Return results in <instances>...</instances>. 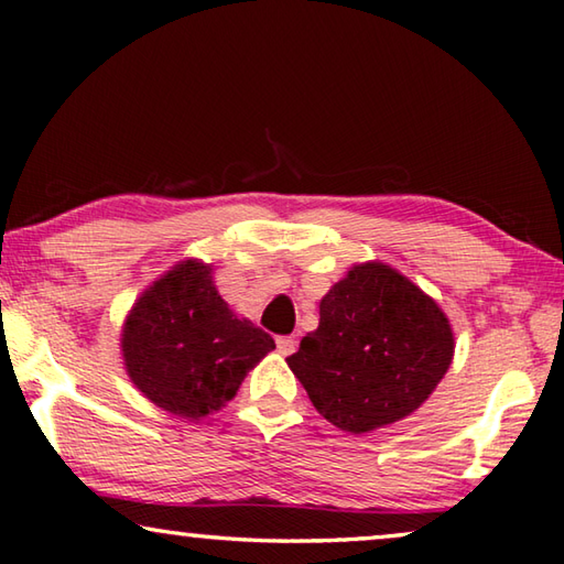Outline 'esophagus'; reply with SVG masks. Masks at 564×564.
<instances>
[{"label":"esophagus","instance_id":"obj_1","mask_svg":"<svg viewBox=\"0 0 564 564\" xmlns=\"http://www.w3.org/2000/svg\"><path fill=\"white\" fill-rule=\"evenodd\" d=\"M275 345H279V352L283 357H289V355L295 352V337H279V340H275Z\"/></svg>","mask_w":564,"mask_h":564}]
</instances>
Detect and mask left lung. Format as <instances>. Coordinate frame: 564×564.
<instances>
[{
    "mask_svg": "<svg viewBox=\"0 0 564 564\" xmlns=\"http://www.w3.org/2000/svg\"><path fill=\"white\" fill-rule=\"evenodd\" d=\"M454 360L438 303L382 261L355 263L285 362L327 422L367 434L422 406Z\"/></svg>",
    "mask_w": 564,
    "mask_h": 564,
    "instance_id": "8db88e82",
    "label": "left lung"
}]
</instances>
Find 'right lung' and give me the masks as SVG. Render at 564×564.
<instances>
[{
  "label": "right lung",
  "mask_w": 564,
  "mask_h": 564,
  "mask_svg": "<svg viewBox=\"0 0 564 564\" xmlns=\"http://www.w3.org/2000/svg\"><path fill=\"white\" fill-rule=\"evenodd\" d=\"M120 350L130 382L152 404L199 422L234 399L275 343L229 308L214 285L212 263L184 259L132 303Z\"/></svg>",
  "instance_id": "1"
}]
</instances>
